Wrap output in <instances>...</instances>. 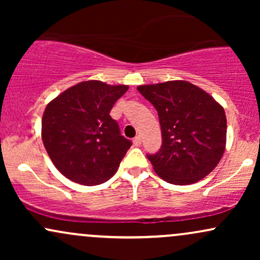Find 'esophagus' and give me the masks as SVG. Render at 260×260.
Instances as JSON below:
<instances>
[{
	"label": "esophagus",
	"instance_id": "esophagus-1",
	"mask_svg": "<svg viewBox=\"0 0 260 260\" xmlns=\"http://www.w3.org/2000/svg\"><path fill=\"white\" fill-rule=\"evenodd\" d=\"M133 144L136 145V147H139V145L142 144V138H140V136H137L136 138L133 139Z\"/></svg>",
	"mask_w": 260,
	"mask_h": 260
}]
</instances>
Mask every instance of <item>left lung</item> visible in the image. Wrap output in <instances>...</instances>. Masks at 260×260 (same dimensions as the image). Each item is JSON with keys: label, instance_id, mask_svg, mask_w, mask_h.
Here are the masks:
<instances>
[{"label": "left lung", "instance_id": "obj_1", "mask_svg": "<svg viewBox=\"0 0 260 260\" xmlns=\"http://www.w3.org/2000/svg\"><path fill=\"white\" fill-rule=\"evenodd\" d=\"M159 115L162 145L147 155L154 171L172 184H192L216 168L226 147L223 107L186 80L139 85Z\"/></svg>", "mask_w": 260, "mask_h": 260}]
</instances>
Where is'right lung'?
<instances>
[{
  "instance_id": "add662e5",
  "label": "right lung",
  "mask_w": 260,
  "mask_h": 260,
  "mask_svg": "<svg viewBox=\"0 0 260 260\" xmlns=\"http://www.w3.org/2000/svg\"><path fill=\"white\" fill-rule=\"evenodd\" d=\"M127 90L128 85L86 80L47 104L41 138L53 165L68 180L95 186L116 174L132 143L121 136L110 111Z\"/></svg>"
}]
</instances>
